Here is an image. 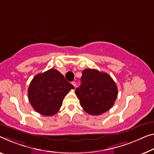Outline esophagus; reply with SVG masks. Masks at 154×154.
Wrapping results in <instances>:
<instances>
[{"mask_svg": "<svg viewBox=\"0 0 154 154\" xmlns=\"http://www.w3.org/2000/svg\"><path fill=\"white\" fill-rule=\"evenodd\" d=\"M72 84L73 85H74V87H76V82H72Z\"/></svg>", "mask_w": 154, "mask_h": 154, "instance_id": "obj_1", "label": "esophagus"}]
</instances>
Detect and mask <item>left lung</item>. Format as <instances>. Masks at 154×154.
I'll return each instance as SVG.
<instances>
[{
	"label": "left lung",
	"instance_id": "1",
	"mask_svg": "<svg viewBox=\"0 0 154 154\" xmlns=\"http://www.w3.org/2000/svg\"><path fill=\"white\" fill-rule=\"evenodd\" d=\"M81 85L75 89L80 105L87 113L98 116L113 107L118 88L109 75L97 69L82 71Z\"/></svg>",
	"mask_w": 154,
	"mask_h": 154
}]
</instances>
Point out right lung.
I'll list each match as a JSON object with an SVG mask.
<instances>
[{
	"mask_svg": "<svg viewBox=\"0 0 154 154\" xmlns=\"http://www.w3.org/2000/svg\"><path fill=\"white\" fill-rule=\"evenodd\" d=\"M74 89L62 74L52 68L35 75L28 89V98L36 112L51 116L58 112L65 96Z\"/></svg>",
	"mask_w": 154,
	"mask_h": 154,
	"instance_id": "obj_1",
	"label": "right lung"
}]
</instances>
